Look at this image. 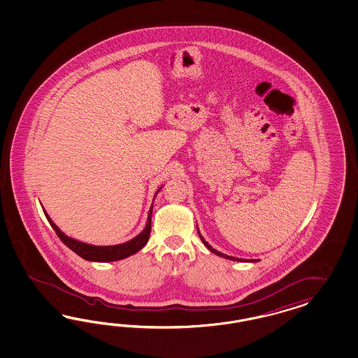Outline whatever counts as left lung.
<instances>
[{
  "label": "left lung",
  "instance_id": "8db88e82",
  "mask_svg": "<svg viewBox=\"0 0 358 358\" xmlns=\"http://www.w3.org/2000/svg\"><path fill=\"white\" fill-rule=\"evenodd\" d=\"M198 235H199V238H201V240H202V243L206 245L207 248H208V250H211L214 255H217V256H220V257H223V259H227V260H232V261H248V260H244V259H236V257H232V256H227V255H224V253H222V252H217V250H214L208 243H207L206 240L205 238H202V235L199 234V231H198ZM252 261V262H255V261L257 260H250Z\"/></svg>",
  "mask_w": 358,
  "mask_h": 358
}]
</instances>
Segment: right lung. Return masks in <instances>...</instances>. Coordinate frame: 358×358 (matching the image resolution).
Returning a JSON list of instances; mask_svg holds the SVG:
<instances>
[{"label": "right lung", "mask_w": 358, "mask_h": 358, "mask_svg": "<svg viewBox=\"0 0 358 358\" xmlns=\"http://www.w3.org/2000/svg\"><path fill=\"white\" fill-rule=\"evenodd\" d=\"M160 189L156 192V194L160 192ZM156 194H155V196H156ZM152 208H153V205L150 208L145 228L141 231L136 238H131L130 241H126L123 244L106 245V247L90 245V244H87V243H83V241H78V240L66 236L65 234H63L59 229V227L55 224L54 222L51 220V217H48V214L44 210L43 211L47 220L51 224V227L54 228L56 235L60 238V240L64 243L69 250H73L75 253H77L80 257H83L84 260L96 261V262H111V261L122 260V259L129 257L131 255H135L136 252H139L147 244V241L150 238V234H151Z\"/></svg>", "instance_id": "1"}]
</instances>
